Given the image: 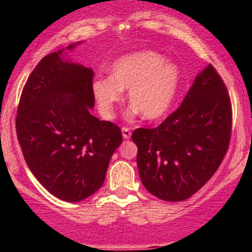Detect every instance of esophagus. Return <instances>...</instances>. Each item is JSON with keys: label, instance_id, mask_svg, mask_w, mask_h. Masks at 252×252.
Wrapping results in <instances>:
<instances>
[{"label": "esophagus", "instance_id": "1", "mask_svg": "<svg viewBox=\"0 0 252 252\" xmlns=\"http://www.w3.org/2000/svg\"><path fill=\"white\" fill-rule=\"evenodd\" d=\"M122 136H124V139H130L131 137V131L130 128L127 127H122Z\"/></svg>", "mask_w": 252, "mask_h": 252}]
</instances>
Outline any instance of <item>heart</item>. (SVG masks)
I'll return each instance as SVG.
<instances>
[{"label":"heart","mask_w":252,"mask_h":252,"mask_svg":"<svg viewBox=\"0 0 252 252\" xmlns=\"http://www.w3.org/2000/svg\"><path fill=\"white\" fill-rule=\"evenodd\" d=\"M182 82V70L159 53L141 50L125 55L112 64L110 77L92 82V94L99 112L112 119L116 106L128 91L130 117L139 115L157 121L168 115Z\"/></svg>","instance_id":"obj_1"}]
</instances>
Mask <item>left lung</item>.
Returning a JSON list of instances; mask_svg holds the SVG:
<instances>
[{"label":"left lung","instance_id":"8db88e82","mask_svg":"<svg viewBox=\"0 0 252 252\" xmlns=\"http://www.w3.org/2000/svg\"><path fill=\"white\" fill-rule=\"evenodd\" d=\"M230 95L212 65L198 73L175 112L155 128H136L137 168L148 192L162 201L188 199L211 179L228 149Z\"/></svg>","mask_w":252,"mask_h":252}]
</instances>
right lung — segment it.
Instances as JSON below:
<instances>
[{
  "label": "right lung",
  "mask_w": 252,
  "mask_h": 252,
  "mask_svg": "<svg viewBox=\"0 0 252 252\" xmlns=\"http://www.w3.org/2000/svg\"><path fill=\"white\" fill-rule=\"evenodd\" d=\"M92 69L73 63L60 49L35 66L17 108V139L29 169L65 202H81L101 188L122 142L119 126L92 115Z\"/></svg>",
  "instance_id": "1"
}]
</instances>
